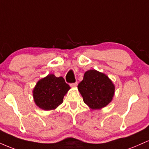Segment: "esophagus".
Segmentation results:
<instances>
[{
    "label": "esophagus",
    "instance_id": "34e87169",
    "mask_svg": "<svg viewBox=\"0 0 149 149\" xmlns=\"http://www.w3.org/2000/svg\"><path fill=\"white\" fill-rule=\"evenodd\" d=\"M71 87H73V88H74V87H76L77 85H78V83H77V82H76V83H71Z\"/></svg>",
    "mask_w": 149,
    "mask_h": 149
}]
</instances>
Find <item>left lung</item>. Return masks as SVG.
<instances>
[{"label":"left lung","instance_id":"8db88e82","mask_svg":"<svg viewBox=\"0 0 149 149\" xmlns=\"http://www.w3.org/2000/svg\"><path fill=\"white\" fill-rule=\"evenodd\" d=\"M78 89L85 103L92 109L105 107L111 102L115 92V86L109 77L95 69L85 73Z\"/></svg>","mask_w":149,"mask_h":149}]
</instances>
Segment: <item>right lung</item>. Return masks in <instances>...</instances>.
<instances>
[{
    "label": "right lung",
    "mask_w": 149,
    "mask_h": 149,
    "mask_svg": "<svg viewBox=\"0 0 149 149\" xmlns=\"http://www.w3.org/2000/svg\"><path fill=\"white\" fill-rule=\"evenodd\" d=\"M70 88L63 77L57 78L54 74H49L36 83L33 90L34 102L43 110H54L62 103Z\"/></svg>",
    "instance_id": "obj_1"
}]
</instances>
